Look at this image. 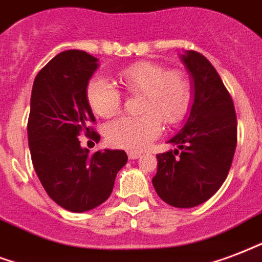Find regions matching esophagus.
I'll list each match as a JSON object with an SVG mask.
<instances>
[{
    "mask_svg": "<svg viewBox=\"0 0 262 262\" xmlns=\"http://www.w3.org/2000/svg\"><path fill=\"white\" fill-rule=\"evenodd\" d=\"M127 157H129V159H139L141 157V152H129Z\"/></svg>",
    "mask_w": 262,
    "mask_h": 262,
    "instance_id": "34e87169",
    "label": "esophagus"
}]
</instances>
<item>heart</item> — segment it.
<instances>
[{"mask_svg": "<svg viewBox=\"0 0 262 262\" xmlns=\"http://www.w3.org/2000/svg\"><path fill=\"white\" fill-rule=\"evenodd\" d=\"M118 77L127 92L143 93L140 117H121L105 126L110 144L130 151H143L161 135L162 125L180 122L189 107L188 79L177 70H167L152 61H137L123 67ZM86 100L99 117L110 118L118 113L122 96L113 82L93 77L86 85Z\"/></svg>", "mask_w": 262, "mask_h": 262, "instance_id": "1", "label": "heart"}]
</instances>
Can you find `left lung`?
<instances>
[{
    "label": "left lung",
    "instance_id": "8db88e82",
    "mask_svg": "<svg viewBox=\"0 0 262 262\" xmlns=\"http://www.w3.org/2000/svg\"><path fill=\"white\" fill-rule=\"evenodd\" d=\"M181 60L192 77L193 103L183 129L167 141L177 148L157 155L152 185L167 205L189 209L210 199L227 179L237 122L231 95L210 61L195 51Z\"/></svg>",
    "mask_w": 262,
    "mask_h": 262
}]
</instances>
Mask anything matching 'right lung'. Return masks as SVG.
<instances>
[{
    "label": "right lung",
    "mask_w": 262,
    "mask_h": 262,
    "mask_svg": "<svg viewBox=\"0 0 262 262\" xmlns=\"http://www.w3.org/2000/svg\"><path fill=\"white\" fill-rule=\"evenodd\" d=\"M97 67V59L86 52H61L37 74L31 92L27 135L33 166L48 195L74 213L105 202L127 162L123 149L91 155L78 140L95 133L86 85ZM95 137L100 140L97 133Z\"/></svg>",
    "instance_id": "1"
}]
</instances>
